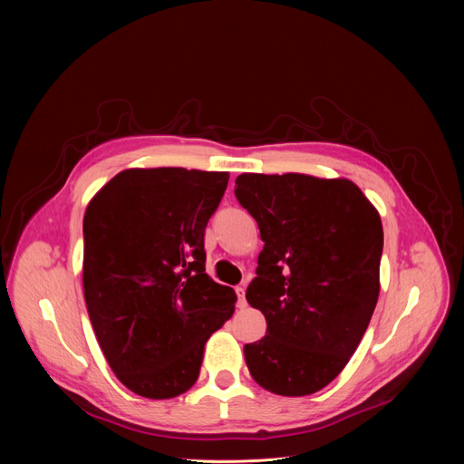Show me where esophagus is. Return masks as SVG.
Masks as SVG:
<instances>
[{"label":"esophagus","instance_id":"1","mask_svg":"<svg viewBox=\"0 0 464 464\" xmlns=\"http://www.w3.org/2000/svg\"><path fill=\"white\" fill-rule=\"evenodd\" d=\"M235 291H237V306H238V308H245V306H246V299H245V287L238 285V287H235Z\"/></svg>","mask_w":464,"mask_h":464}]
</instances>
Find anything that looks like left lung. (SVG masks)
Listing matches in <instances>:
<instances>
[{
	"instance_id": "8db88e82",
	"label": "left lung",
	"mask_w": 464,
	"mask_h": 464,
	"mask_svg": "<svg viewBox=\"0 0 464 464\" xmlns=\"http://www.w3.org/2000/svg\"><path fill=\"white\" fill-rule=\"evenodd\" d=\"M235 195L265 242L246 301L266 334L245 346L248 371L271 393L312 395L343 372L371 324L380 214L348 179L245 173Z\"/></svg>"
}]
</instances>
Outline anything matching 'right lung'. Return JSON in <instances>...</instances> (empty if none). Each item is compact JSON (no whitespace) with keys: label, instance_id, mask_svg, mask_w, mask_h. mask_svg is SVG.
I'll use <instances>...</instances> for the list:
<instances>
[{"label":"right lung","instance_id":"1","mask_svg":"<svg viewBox=\"0 0 464 464\" xmlns=\"http://www.w3.org/2000/svg\"><path fill=\"white\" fill-rule=\"evenodd\" d=\"M227 173L126 169L84 214V299L109 367L130 392L173 399L198 382L235 291L205 273V227Z\"/></svg>","mask_w":464,"mask_h":464}]
</instances>
